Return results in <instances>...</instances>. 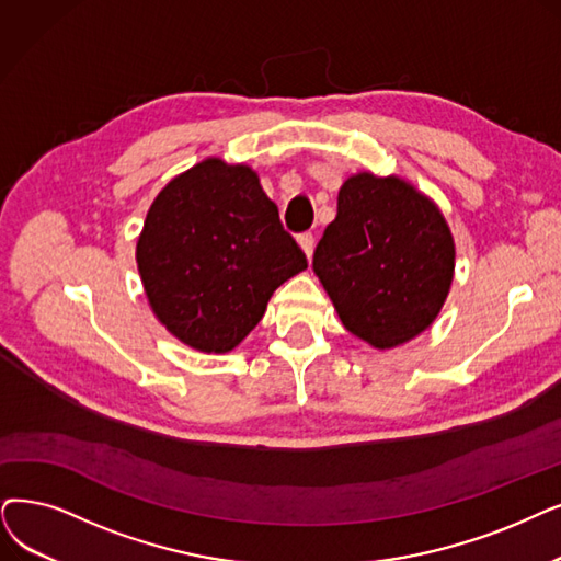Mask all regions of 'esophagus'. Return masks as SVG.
<instances>
[{
	"instance_id": "1",
	"label": "esophagus",
	"mask_w": 561,
	"mask_h": 561,
	"mask_svg": "<svg viewBox=\"0 0 561 561\" xmlns=\"http://www.w3.org/2000/svg\"><path fill=\"white\" fill-rule=\"evenodd\" d=\"M299 245H301V249H304L306 257L310 260V257H312V251H316V237H312L310 232H304V234H299Z\"/></svg>"
}]
</instances>
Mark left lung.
Returning <instances> with one entry per match:
<instances>
[{"label": "left lung", "instance_id": "8db88e82", "mask_svg": "<svg viewBox=\"0 0 561 561\" xmlns=\"http://www.w3.org/2000/svg\"><path fill=\"white\" fill-rule=\"evenodd\" d=\"M456 245L431 197L400 176L352 174L312 268L350 333L391 350L428 329L449 295Z\"/></svg>", "mask_w": 561, "mask_h": 561}]
</instances>
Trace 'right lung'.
<instances>
[{
	"label": "right lung",
	"instance_id": "1",
	"mask_svg": "<svg viewBox=\"0 0 561 561\" xmlns=\"http://www.w3.org/2000/svg\"><path fill=\"white\" fill-rule=\"evenodd\" d=\"M153 316L184 345L226 354L308 266L249 165L207 159L156 195L136 249Z\"/></svg>",
	"mask_w": 561,
	"mask_h": 561
}]
</instances>
